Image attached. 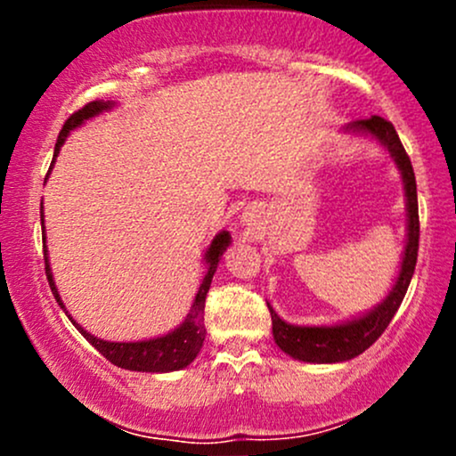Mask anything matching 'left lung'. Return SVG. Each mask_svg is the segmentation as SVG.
I'll return each mask as SVG.
<instances>
[{
	"instance_id": "8db88e82",
	"label": "left lung",
	"mask_w": 456,
	"mask_h": 456,
	"mask_svg": "<svg viewBox=\"0 0 456 456\" xmlns=\"http://www.w3.org/2000/svg\"><path fill=\"white\" fill-rule=\"evenodd\" d=\"M354 133L370 134L390 151L399 167L403 184H405V199H407V244L405 253H403L401 270L396 276L395 287L386 300L381 302L366 315L352 319V322L337 323V326H291V323L282 322L276 315L274 308H270L272 317V334L274 341L285 354L291 358L302 360V362H345L360 355L364 349H369L388 328V323L399 311L403 297L407 294V287L416 270L418 259V240H420V221H418V195H416V175H413L411 160L403 148L399 134L388 119L379 118V115H370L366 119H355L347 126Z\"/></svg>"
}]
</instances>
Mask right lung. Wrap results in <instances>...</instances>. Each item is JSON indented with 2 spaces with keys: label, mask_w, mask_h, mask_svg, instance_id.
Masks as SVG:
<instances>
[{
  "label": "right lung",
  "mask_w": 456,
  "mask_h": 456,
  "mask_svg": "<svg viewBox=\"0 0 456 456\" xmlns=\"http://www.w3.org/2000/svg\"><path fill=\"white\" fill-rule=\"evenodd\" d=\"M113 102L111 101H94L87 102L86 107L78 109L77 113H72L70 118L66 119L64 128H61L60 137H57L55 143V151H53V162L55 156L60 154V148L64 145V141L68 137L72 128L81 126L86 119L94 118V115L107 111L111 109ZM51 162V165H53ZM40 221H43V242H45V216L40 214ZM232 244V235L229 232H221L216 238L212 240L210 248L206 253V264H208V272L203 276L201 287H199L195 302H192L191 313H188L184 323L180 328H175L174 332L165 334V337L159 338H150V341H137V343H111V341H102V338H96L94 334L86 332L78 323L72 319L70 315H66L72 319L78 332L90 341L94 347L101 352L109 362L115 366H122V369L128 370H141V373H169V370H180L184 369L197 358L199 349H201L203 341H206V326H203V308H206V296L210 291L212 285V276L214 272L218 268V261H221V255L227 250V246ZM45 270H46V279H49V287L53 291L57 305L66 311L64 302H61L60 294H57V287L53 281V274H51V265H49V253H46V246H45Z\"/></svg>",
  "instance_id": "1"
}]
</instances>
